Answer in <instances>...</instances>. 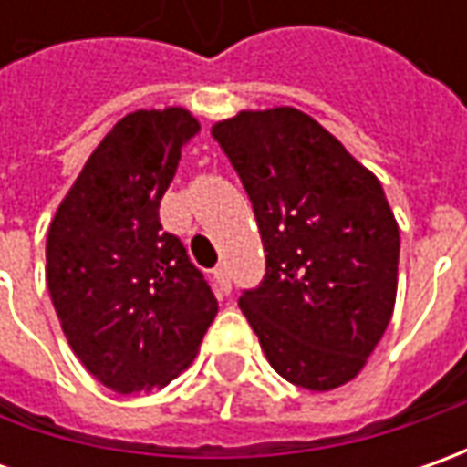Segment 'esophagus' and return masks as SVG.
<instances>
[{
  "label": "esophagus",
  "mask_w": 467,
  "mask_h": 467,
  "mask_svg": "<svg viewBox=\"0 0 467 467\" xmlns=\"http://www.w3.org/2000/svg\"><path fill=\"white\" fill-rule=\"evenodd\" d=\"M213 278H215V285H218L223 294L231 291V273H228V267H225V265H218V267L213 270Z\"/></svg>",
  "instance_id": "34e87169"
}]
</instances>
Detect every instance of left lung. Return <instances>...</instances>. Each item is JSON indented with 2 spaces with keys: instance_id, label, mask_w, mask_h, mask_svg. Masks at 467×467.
Here are the masks:
<instances>
[{
  "instance_id": "8db88e82",
  "label": "left lung",
  "mask_w": 467,
  "mask_h": 467,
  "mask_svg": "<svg viewBox=\"0 0 467 467\" xmlns=\"http://www.w3.org/2000/svg\"><path fill=\"white\" fill-rule=\"evenodd\" d=\"M254 207L265 278L239 298L291 385L350 382L382 340L398 294L400 231L379 179L309 114L278 106L213 124Z\"/></svg>"
}]
</instances>
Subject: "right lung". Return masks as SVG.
<instances>
[{
  "label": "right lung",
  "instance_id": "add662e5",
  "mask_svg": "<svg viewBox=\"0 0 467 467\" xmlns=\"http://www.w3.org/2000/svg\"><path fill=\"white\" fill-rule=\"evenodd\" d=\"M200 121L182 106L114 124L64 194L46 236V283L69 348L121 395L166 387L218 314L158 207Z\"/></svg>",
  "mask_w": 467,
  "mask_h": 467
}]
</instances>
